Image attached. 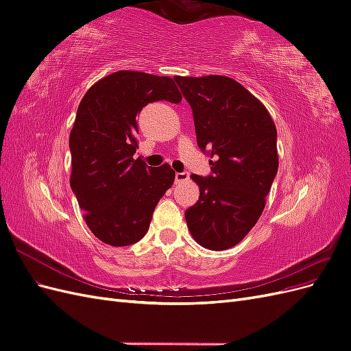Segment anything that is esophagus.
Returning a JSON list of instances; mask_svg holds the SVG:
<instances>
[{
	"mask_svg": "<svg viewBox=\"0 0 351 351\" xmlns=\"http://www.w3.org/2000/svg\"><path fill=\"white\" fill-rule=\"evenodd\" d=\"M189 173L187 171H183V173H176V184L178 183H183V182H187L189 180Z\"/></svg>",
	"mask_w": 351,
	"mask_h": 351,
	"instance_id": "34e87169",
	"label": "esophagus"
}]
</instances>
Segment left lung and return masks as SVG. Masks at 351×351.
Wrapping results in <instances>:
<instances>
[{"label": "left lung", "instance_id": "1", "mask_svg": "<svg viewBox=\"0 0 351 351\" xmlns=\"http://www.w3.org/2000/svg\"><path fill=\"white\" fill-rule=\"evenodd\" d=\"M176 83L193 111L197 146L214 161L192 178L199 200L184 217L193 239L209 250L236 246L256 224L278 171L277 129L263 104L226 76Z\"/></svg>", "mask_w": 351, "mask_h": 351}]
</instances>
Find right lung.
Segmentation results:
<instances>
[{"label":"right lung","instance_id":"obj_1","mask_svg":"<svg viewBox=\"0 0 351 351\" xmlns=\"http://www.w3.org/2000/svg\"><path fill=\"white\" fill-rule=\"evenodd\" d=\"M182 102L171 77L121 70L84 95L70 133L71 177L88 227L115 247L139 241L176 173L168 164L147 167L134 159L136 115L149 102Z\"/></svg>","mask_w":351,"mask_h":351}]
</instances>
